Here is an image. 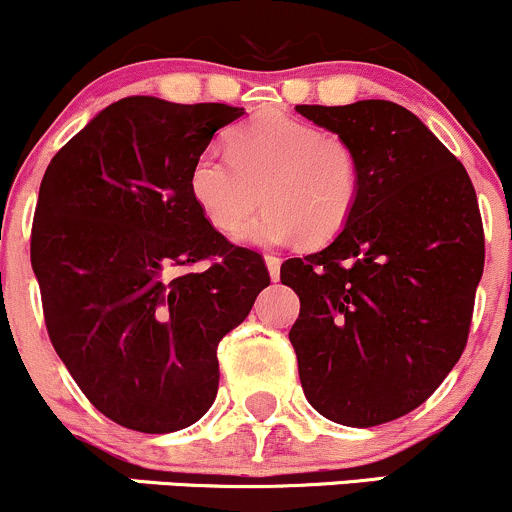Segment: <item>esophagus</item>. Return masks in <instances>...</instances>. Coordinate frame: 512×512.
<instances>
[{
  "instance_id": "esophagus-1",
  "label": "esophagus",
  "mask_w": 512,
  "mask_h": 512,
  "mask_svg": "<svg viewBox=\"0 0 512 512\" xmlns=\"http://www.w3.org/2000/svg\"><path fill=\"white\" fill-rule=\"evenodd\" d=\"M266 266H268V273H271V278L278 280V276H280V258L276 254H268L266 256Z\"/></svg>"
}]
</instances>
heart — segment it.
I'll return each mask as SVG.
<instances>
[{
    "mask_svg": "<svg viewBox=\"0 0 512 512\" xmlns=\"http://www.w3.org/2000/svg\"><path fill=\"white\" fill-rule=\"evenodd\" d=\"M364 170L349 139L283 112L236 126L229 153L202 151L188 190L212 229L239 232L258 201L267 210L241 230L251 246H280L305 236L327 244L342 234L361 200Z\"/></svg>",
    "mask_w": 512,
    "mask_h": 512,
    "instance_id": "b5f03b06",
    "label": "heart"
}]
</instances>
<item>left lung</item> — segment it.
Returning <instances> with one entry per match:
<instances>
[{
  "label": "left lung",
  "instance_id": "obj_1",
  "mask_svg": "<svg viewBox=\"0 0 512 512\" xmlns=\"http://www.w3.org/2000/svg\"><path fill=\"white\" fill-rule=\"evenodd\" d=\"M295 109L349 139L364 170L342 234L280 266L300 298L290 329L300 383L327 420L383 425L425 403L466 346L483 273L476 190L452 151L400 104Z\"/></svg>",
  "mask_w": 512,
  "mask_h": 512
}]
</instances>
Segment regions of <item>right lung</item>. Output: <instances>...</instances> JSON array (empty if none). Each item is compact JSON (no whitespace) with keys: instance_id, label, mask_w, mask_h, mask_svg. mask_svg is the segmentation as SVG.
<instances>
[{"instance_id":"right-lung-1","label":"right lung","mask_w":512,"mask_h":512,"mask_svg":"<svg viewBox=\"0 0 512 512\" xmlns=\"http://www.w3.org/2000/svg\"><path fill=\"white\" fill-rule=\"evenodd\" d=\"M241 107L124 97L53 156L31 229L48 337L92 405L146 434L217 398V346L271 283L192 202L195 158ZM210 260L205 272L189 266Z\"/></svg>"}]
</instances>
